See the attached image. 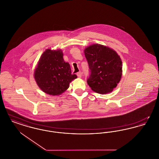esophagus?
I'll use <instances>...</instances> for the list:
<instances>
[{
	"label": "esophagus",
	"mask_w": 159,
	"mask_h": 159,
	"mask_svg": "<svg viewBox=\"0 0 159 159\" xmlns=\"http://www.w3.org/2000/svg\"><path fill=\"white\" fill-rule=\"evenodd\" d=\"M77 76L78 77H82V73L80 72V71H79V72H78V73H77Z\"/></svg>",
	"instance_id": "esophagus-1"
}]
</instances>
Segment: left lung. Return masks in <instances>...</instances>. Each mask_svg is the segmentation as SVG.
I'll use <instances>...</instances> for the list:
<instances>
[{"instance_id":"1","label":"left lung","mask_w":159,"mask_h":159,"mask_svg":"<svg viewBox=\"0 0 159 159\" xmlns=\"http://www.w3.org/2000/svg\"><path fill=\"white\" fill-rule=\"evenodd\" d=\"M84 53L90 70L87 83L92 90L101 94L112 92L122 75L120 56L112 49L99 44L87 47Z\"/></svg>"}]
</instances>
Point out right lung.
Segmentation results:
<instances>
[{
  "label": "right lung",
  "instance_id": "right-lung-1",
  "mask_svg": "<svg viewBox=\"0 0 159 159\" xmlns=\"http://www.w3.org/2000/svg\"><path fill=\"white\" fill-rule=\"evenodd\" d=\"M34 77L40 89L51 95H60L77 78L76 75L71 74L69 63L64 60L62 51L51 49H46L41 55Z\"/></svg>",
  "mask_w": 159,
  "mask_h": 159
}]
</instances>
